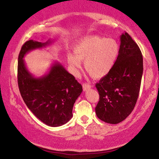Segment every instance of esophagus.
<instances>
[{"instance_id":"34e87169","label":"esophagus","mask_w":159,"mask_h":159,"mask_svg":"<svg viewBox=\"0 0 159 159\" xmlns=\"http://www.w3.org/2000/svg\"><path fill=\"white\" fill-rule=\"evenodd\" d=\"M82 86H83V90L84 91H87V90H89V89H90L91 87H92V86L88 84H87V83H84Z\"/></svg>"}]
</instances>
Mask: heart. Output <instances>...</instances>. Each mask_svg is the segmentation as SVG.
<instances>
[{
    "instance_id": "heart-1",
    "label": "heart",
    "mask_w": 159,
    "mask_h": 159,
    "mask_svg": "<svg viewBox=\"0 0 159 159\" xmlns=\"http://www.w3.org/2000/svg\"><path fill=\"white\" fill-rule=\"evenodd\" d=\"M74 53L67 54L68 63L74 73H78L84 61L87 72L92 77L100 78L114 66L119 54V45L111 38L88 36L76 43Z\"/></svg>"
}]
</instances>
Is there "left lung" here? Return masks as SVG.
Masks as SVG:
<instances>
[{"instance_id": "obj_1", "label": "left lung", "mask_w": 159, "mask_h": 159, "mask_svg": "<svg viewBox=\"0 0 159 159\" xmlns=\"http://www.w3.org/2000/svg\"><path fill=\"white\" fill-rule=\"evenodd\" d=\"M143 70L139 47L125 32L120 36L119 54L114 66L96 84L99 94L95 108L98 118L117 124L132 113L139 95Z\"/></svg>"}]
</instances>
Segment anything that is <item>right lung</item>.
Returning a JSON list of instances; mask_svg holds the SVG:
<instances>
[{"instance_id":"add662e5","label":"right lung","mask_w":159,"mask_h":159,"mask_svg":"<svg viewBox=\"0 0 159 159\" xmlns=\"http://www.w3.org/2000/svg\"><path fill=\"white\" fill-rule=\"evenodd\" d=\"M52 40L30 39L21 47L18 62V84L24 102L39 120L48 126L64 125L72 119V109L82 93V86L59 62L52 63L48 73L35 77L27 68L24 57L30 51L45 48Z\"/></svg>"}]
</instances>
